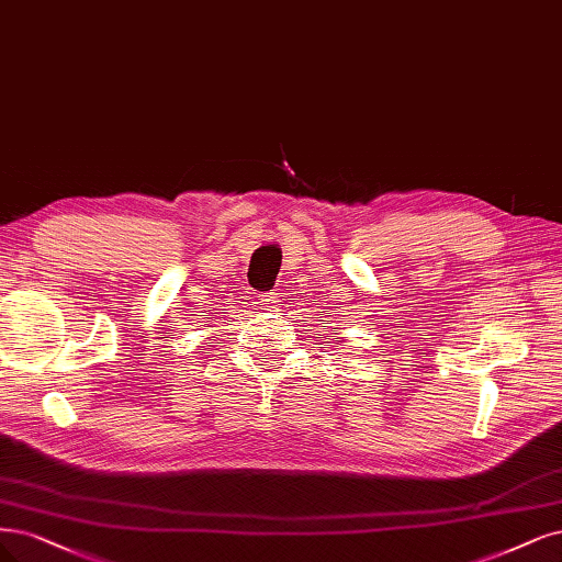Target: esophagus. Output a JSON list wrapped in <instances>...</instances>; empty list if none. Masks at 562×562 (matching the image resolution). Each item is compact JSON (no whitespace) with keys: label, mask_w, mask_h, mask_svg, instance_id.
<instances>
[{"label":"esophagus","mask_w":562,"mask_h":562,"mask_svg":"<svg viewBox=\"0 0 562 562\" xmlns=\"http://www.w3.org/2000/svg\"><path fill=\"white\" fill-rule=\"evenodd\" d=\"M279 293H265L262 295V304H265V308H267V312H277V308H279Z\"/></svg>","instance_id":"1"}]
</instances>
